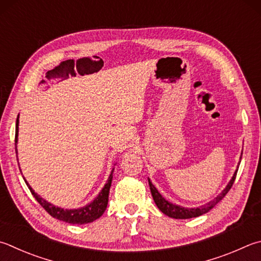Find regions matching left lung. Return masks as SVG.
Instances as JSON below:
<instances>
[{"label":"left lung","mask_w":261,"mask_h":261,"mask_svg":"<svg viewBox=\"0 0 261 261\" xmlns=\"http://www.w3.org/2000/svg\"><path fill=\"white\" fill-rule=\"evenodd\" d=\"M241 158H242V156H241ZM236 174H238V170L235 171L234 176H233V178H231L229 184L227 185L226 188L215 198V200L211 201L210 203H207V204H205V205L200 206V207H194V209H187V207L179 206V205L172 204V203L168 202L158 192V189H156L154 185L150 182V180H148V182H149L151 196H153V198H154L155 204L158 205L159 209L162 211L164 215H167V216L171 217V218H174V219H189V218H195V217L204 215V213H206L207 211H210L216 204H218V203H219L222 200V198L226 196V194L229 192V189L231 188V186H233V184L235 181V178H236Z\"/></svg>","instance_id":"1"}]
</instances>
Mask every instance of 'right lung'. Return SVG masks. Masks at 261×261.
Masks as SVG:
<instances>
[{"label": "right lung", "instance_id": "1", "mask_svg": "<svg viewBox=\"0 0 261 261\" xmlns=\"http://www.w3.org/2000/svg\"><path fill=\"white\" fill-rule=\"evenodd\" d=\"M18 124H19V120L17 117L16 137H15L16 148H17V140H18ZM113 171H114V170H113ZM113 171L111 173L110 178H108V181L106 182L105 187H103L102 191L99 193V195L94 198V201L90 203V204H88L87 206L81 207V209H74V210H64V209H60V207H56L55 205L50 204V203L44 201L43 198L40 197L34 191H33L26 180L25 182L27 185V187L30 188L32 195L35 197V200L40 203L41 206L43 207V209L48 212L51 217H54L56 219L61 220V221L68 222V224L82 225V224H89V222L94 221L96 219H98V218H100L102 216V213L105 212L107 207V203H108V194H110V188L112 185Z\"/></svg>", "mask_w": 261, "mask_h": 261}]
</instances>
